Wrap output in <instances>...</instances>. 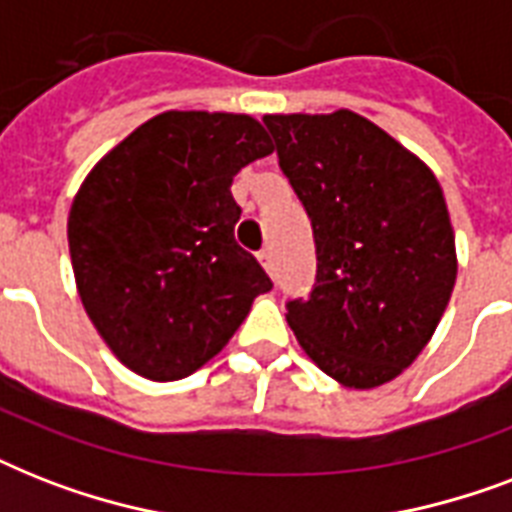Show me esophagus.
Listing matches in <instances>:
<instances>
[{
  "mask_svg": "<svg viewBox=\"0 0 512 512\" xmlns=\"http://www.w3.org/2000/svg\"><path fill=\"white\" fill-rule=\"evenodd\" d=\"M260 263H263V268L268 273H271L273 276V271H276V263H273V252H271V247H265V249H260Z\"/></svg>",
  "mask_w": 512,
  "mask_h": 512,
  "instance_id": "obj_1",
  "label": "esophagus"
}]
</instances>
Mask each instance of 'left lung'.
<instances>
[{"label":"left lung","mask_w":512,"mask_h":512,"mask_svg":"<svg viewBox=\"0 0 512 512\" xmlns=\"http://www.w3.org/2000/svg\"><path fill=\"white\" fill-rule=\"evenodd\" d=\"M279 167L311 217L316 284L287 321L321 372L377 388L420 356L457 279L444 193L364 116H265Z\"/></svg>","instance_id":"left-lung-1"}]
</instances>
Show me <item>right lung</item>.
Listing matches in <instances>:
<instances>
[{
  "mask_svg": "<svg viewBox=\"0 0 512 512\" xmlns=\"http://www.w3.org/2000/svg\"><path fill=\"white\" fill-rule=\"evenodd\" d=\"M273 151L244 114L167 111L87 175L68 215L84 311L116 358L180 380L217 356L273 287L233 239V175Z\"/></svg>",
  "mask_w": 512,
  "mask_h": 512,
  "instance_id": "obj_1",
  "label": "right lung"
}]
</instances>
